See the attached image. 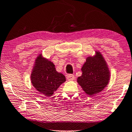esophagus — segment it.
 I'll return each instance as SVG.
<instances>
[{
    "label": "esophagus",
    "instance_id": "obj_1",
    "mask_svg": "<svg viewBox=\"0 0 132 132\" xmlns=\"http://www.w3.org/2000/svg\"><path fill=\"white\" fill-rule=\"evenodd\" d=\"M75 78V76L73 75H68L67 76V79L68 80H73Z\"/></svg>",
    "mask_w": 132,
    "mask_h": 132
}]
</instances>
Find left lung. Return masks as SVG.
I'll use <instances>...</instances> for the list:
<instances>
[{
  "label": "left lung",
  "instance_id": "1",
  "mask_svg": "<svg viewBox=\"0 0 132 132\" xmlns=\"http://www.w3.org/2000/svg\"><path fill=\"white\" fill-rule=\"evenodd\" d=\"M82 75L77 82L86 94L93 95L104 89L109 82L110 71L100 52L88 57L82 68Z\"/></svg>",
  "mask_w": 132,
  "mask_h": 132
}]
</instances>
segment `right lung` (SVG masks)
Returning <instances> with one entry per match:
<instances>
[{"mask_svg":"<svg viewBox=\"0 0 132 132\" xmlns=\"http://www.w3.org/2000/svg\"><path fill=\"white\" fill-rule=\"evenodd\" d=\"M30 77L34 88L47 97L52 96L66 80L64 75L56 71L53 63L44 58L41 55L35 60Z\"/></svg>","mask_w":132,"mask_h":132,"instance_id":"obj_1","label":"right lung"}]
</instances>
